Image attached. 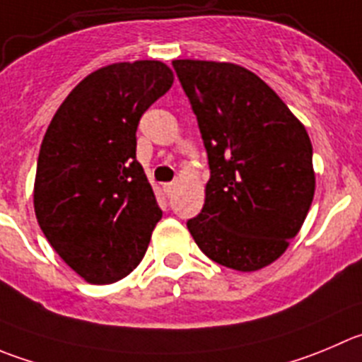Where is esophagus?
Returning <instances> with one entry per match:
<instances>
[{"label": "esophagus", "mask_w": 362, "mask_h": 362, "mask_svg": "<svg viewBox=\"0 0 362 362\" xmlns=\"http://www.w3.org/2000/svg\"><path fill=\"white\" fill-rule=\"evenodd\" d=\"M175 188H177V185H175V183H165L163 185L165 195H167V197H170V195L175 192Z\"/></svg>", "instance_id": "1"}]
</instances>
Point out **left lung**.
<instances>
[{
	"label": "left lung",
	"instance_id": "left-lung-1",
	"mask_svg": "<svg viewBox=\"0 0 362 362\" xmlns=\"http://www.w3.org/2000/svg\"><path fill=\"white\" fill-rule=\"evenodd\" d=\"M208 153L201 213L187 222L222 267L254 272L297 236L315 197L313 146L282 99L249 69L174 60Z\"/></svg>",
	"mask_w": 362,
	"mask_h": 362
}]
</instances>
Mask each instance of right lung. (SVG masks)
Instances as JSON below:
<instances>
[{"mask_svg":"<svg viewBox=\"0 0 362 362\" xmlns=\"http://www.w3.org/2000/svg\"><path fill=\"white\" fill-rule=\"evenodd\" d=\"M172 83L163 62L106 65L72 88L44 135L37 220L58 256L90 284L132 274L161 218L136 160V127Z\"/></svg>","mask_w":362,"mask_h":362,"instance_id":"1","label":"right lung"}]
</instances>
